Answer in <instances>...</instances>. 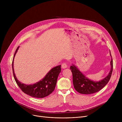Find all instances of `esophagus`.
I'll return each instance as SVG.
<instances>
[{
	"instance_id": "obj_1",
	"label": "esophagus",
	"mask_w": 122,
	"mask_h": 122,
	"mask_svg": "<svg viewBox=\"0 0 122 122\" xmlns=\"http://www.w3.org/2000/svg\"><path fill=\"white\" fill-rule=\"evenodd\" d=\"M61 67H62V68L63 69H65V68H66L67 67V64H66V63H62V65H61Z\"/></svg>"
}]
</instances>
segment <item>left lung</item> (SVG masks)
I'll list each match as a JSON object with an SVG mask.
<instances>
[{"mask_svg": "<svg viewBox=\"0 0 122 122\" xmlns=\"http://www.w3.org/2000/svg\"><path fill=\"white\" fill-rule=\"evenodd\" d=\"M110 56L112 57L110 53ZM111 70L108 75L102 80L94 81L87 79L78 69L74 65L70 66V70L73 74V82L75 89L81 94H89L97 92L103 88L109 81L113 71V60L111 58Z\"/></svg>", "mask_w": 122, "mask_h": 122, "instance_id": "obj_1", "label": "left lung"}]
</instances>
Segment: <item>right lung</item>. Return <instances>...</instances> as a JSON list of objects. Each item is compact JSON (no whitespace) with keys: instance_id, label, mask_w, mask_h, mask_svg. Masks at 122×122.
Instances as JSON below:
<instances>
[{"instance_id":"1","label":"right lung","mask_w":122,"mask_h":122,"mask_svg":"<svg viewBox=\"0 0 122 122\" xmlns=\"http://www.w3.org/2000/svg\"><path fill=\"white\" fill-rule=\"evenodd\" d=\"M19 47V46H18L16 50L13 57L14 58ZM14 58L12 61L13 74L14 78L17 84L22 92L32 97L43 98L49 95L54 91L56 85L58 76L61 71V65L57 66L52 68L44 76V78L40 81L34 85H28L22 84L16 78L13 68Z\"/></svg>"}]
</instances>
